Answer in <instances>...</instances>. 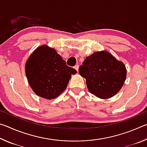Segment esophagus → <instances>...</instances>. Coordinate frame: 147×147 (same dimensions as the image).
<instances>
[{"instance_id": "1", "label": "esophagus", "mask_w": 147, "mask_h": 147, "mask_svg": "<svg viewBox=\"0 0 147 147\" xmlns=\"http://www.w3.org/2000/svg\"><path fill=\"white\" fill-rule=\"evenodd\" d=\"M74 69H76V70L77 71V72L78 71V69H79V65H76L75 66H74Z\"/></svg>"}]
</instances>
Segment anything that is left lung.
Masks as SVG:
<instances>
[{"instance_id":"obj_1","label":"left lung","mask_w":147,"mask_h":147,"mask_svg":"<svg viewBox=\"0 0 147 147\" xmlns=\"http://www.w3.org/2000/svg\"><path fill=\"white\" fill-rule=\"evenodd\" d=\"M79 74L86 80L89 91L102 99L112 97L126 78V66L107 51H98L84 59Z\"/></svg>"}]
</instances>
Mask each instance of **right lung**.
Returning a JSON list of instances; mask_svg holds the SVG:
<instances>
[{"instance_id": "1", "label": "right lung", "mask_w": 147, "mask_h": 147, "mask_svg": "<svg viewBox=\"0 0 147 147\" xmlns=\"http://www.w3.org/2000/svg\"><path fill=\"white\" fill-rule=\"evenodd\" d=\"M25 73L29 85L37 95L54 99L66 89L74 69L66 65L53 48L43 45L29 56L25 64Z\"/></svg>"}]
</instances>
